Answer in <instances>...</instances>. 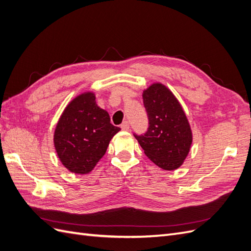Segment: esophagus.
<instances>
[{"label":"esophagus","mask_w":251,"mask_h":251,"mask_svg":"<svg viewBox=\"0 0 251 251\" xmlns=\"http://www.w3.org/2000/svg\"><path fill=\"white\" fill-rule=\"evenodd\" d=\"M120 127L123 131H128V128H130V125H128L127 121H125V123L121 124Z\"/></svg>","instance_id":"34e87169"}]
</instances>
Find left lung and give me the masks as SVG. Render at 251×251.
Instances as JSON below:
<instances>
[{"instance_id":"8db88e82","label":"left lung","mask_w":251,"mask_h":251,"mask_svg":"<svg viewBox=\"0 0 251 251\" xmlns=\"http://www.w3.org/2000/svg\"><path fill=\"white\" fill-rule=\"evenodd\" d=\"M149 127L134 134L151 161L165 171H174L185 160L193 142L191 126L180 102L162 83H153L142 94Z\"/></svg>"}]
</instances>
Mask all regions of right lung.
<instances>
[{"mask_svg":"<svg viewBox=\"0 0 251 251\" xmlns=\"http://www.w3.org/2000/svg\"><path fill=\"white\" fill-rule=\"evenodd\" d=\"M107 111L100 109L93 92L74 98L56 125L53 142L60 162L74 174H88L105 154L113 136L120 127L110 123Z\"/></svg>","mask_w":251,"mask_h":251,"instance_id":"obj_1","label":"right lung"}]
</instances>
